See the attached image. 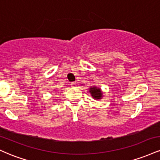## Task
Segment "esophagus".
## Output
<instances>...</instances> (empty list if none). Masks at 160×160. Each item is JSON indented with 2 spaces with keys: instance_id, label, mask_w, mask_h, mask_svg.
<instances>
[{
  "instance_id": "1",
  "label": "esophagus",
  "mask_w": 160,
  "mask_h": 160,
  "mask_svg": "<svg viewBox=\"0 0 160 160\" xmlns=\"http://www.w3.org/2000/svg\"><path fill=\"white\" fill-rule=\"evenodd\" d=\"M71 87H74V86H76V83H75L74 82H71Z\"/></svg>"
}]
</instances>
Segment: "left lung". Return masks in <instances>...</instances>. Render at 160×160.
I'll use <instances>...</instances> for the list:
<instances>
[{
  "label": "left lung",
  "instance_id": "1",
  "mask_svg": "<svg viewBox=\"0 0 160 160\" xmlns=\"http://www.w3.org/2000/svg\"><path fill=\"white\" fill-rule=\"evenodd\" d=\"M90 92H91V95L94 98H97V99H100L102 98V92H101L100 89L99 88H96V87H92V88H90Z\"/></svg>",
  "mask_w": 160,
  "mask_h": 160
}]
</instances>
